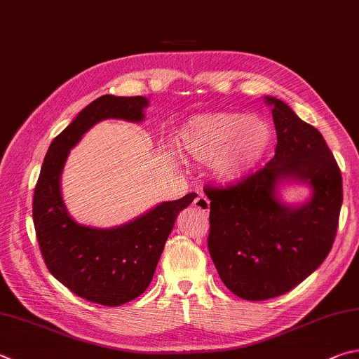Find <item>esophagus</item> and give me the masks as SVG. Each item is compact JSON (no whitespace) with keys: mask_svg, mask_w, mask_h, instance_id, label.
Returning a JSON list of instances; mask_svg holds the SVG:
<instances>
[{"mask_svg":"<svg viewBox=\"0 0 359 359\" xmlns=\"http://www.w3.org/2000/svg\"><path fill=\"white\" fill-rule=\"evenodd\" d=\"M193 205H194V208H198L199 212L205 213V215L208 213V210H210V201H208L204 194H199V196L193 201Z\"/></svg>","mask_w":359,"mask_h":359,"instance_id":"obj_1","label":"esophagus"}]
</instances>
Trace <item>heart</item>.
Segmentation results:
<instances>
[{
    "mask_svg": "<svg viewBox=\"0 0 359 359\" xmlns=\"http://www.w3.org/2000/svg\"><path fill=\"white\" fill-rule=\"evenodd\" d=\"M188 157L215 163L221 182L232 184L250 174L270 151L273 130L264 117L245 113H212L191 117L177 135Z\"/></svg>",
    "mask_w": 359,
    "mask_h": 359,
    "instance_id": "heart-1",
    "label": "heart"
}]
</instances>
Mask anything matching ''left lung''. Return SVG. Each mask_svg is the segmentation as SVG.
I'll return each instance as SVG.
<instances>
[{
    "mask_svg": "<svg viewBox=\"0 0 359 359\" xmlns=\"http://www.w3.org/2000/svg\"><path fill=\"white\" fill-rule=\"evenodd\" d=\"M271 107L278 144L264 169L229 188H207L208 251L221 281L250 302L284 295L327 259L342 205V175L322 133L276 97ZM285 183L308 184L303 205L278 196Z\"/></svg>",
    "mask_w": 359,
    "mask_h": 359,
    "instance_id": "left-lung-1",
    "label": "left lung"
}]
</instances>
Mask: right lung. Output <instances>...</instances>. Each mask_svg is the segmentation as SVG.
<instances>
[{
  "instance_id": "add662e5",
  "label": "right lung",
  "mask_w": 359,
  "mask_h": 359,
  "mask_svg": "<svg viewBox=\"0 0 359 359\" xmlns=\"http://www.w3.org/2000/svg\"><path fill=\"white\" fill-rule=\"evenodd\" d=\"M146 97L102 95L81 109L51 141L34 188L32 219L42 256L57 281L75 295L103 306L140 297L155 269L179 212L198 196L166 201L126 224L100 229L70 217L61 193V174L72 149L97 122L144 121Z\"/></svg>"
}]
</instances>
